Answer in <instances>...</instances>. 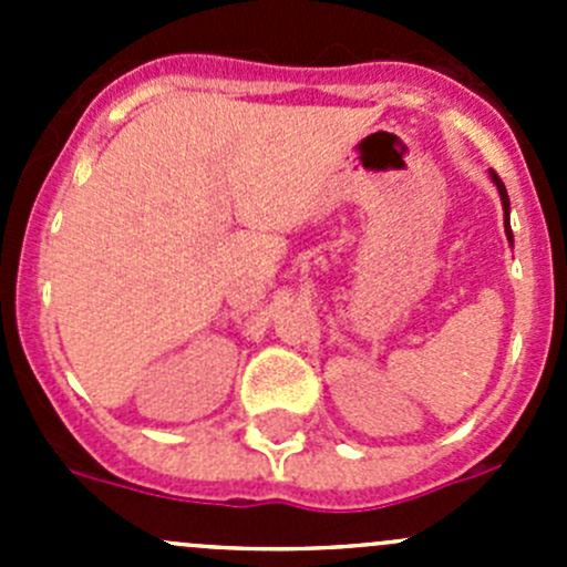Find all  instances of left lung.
<instances>
[{"label": "left lung", "instance_id": "left-lung-1", "mask_svg": "<svg viewBox=\"0 0 567 567\" xmlns=\"http://www.w3.org/2000/svg\"><path fill=\"white\" fill-rule=\"evenodd\" d=\"M491 181H494V186H496V192H499V197H502V210H505V236H507V241L513 244V230H511V197H507V188H505V183L499 181V175L494 173V169H491Z\"/></svg>", "mask_w": 567, "mask_h": 567}]
</instances>
